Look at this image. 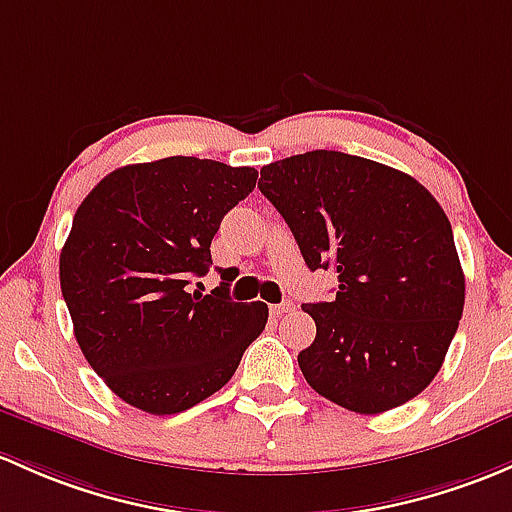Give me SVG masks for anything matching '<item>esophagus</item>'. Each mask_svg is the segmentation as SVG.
<instances>
[{
  "mask_svg": "<svg viewBox=\"0 0 512 512\" xmlns=\"http://www.w3.org/2000/svg\"><path fill=\"white\" fill-rule=\"evenodd\" d=\"M270 311L274 316L289 314V311H294V301H282V304H274V306H270Z\"/></svg>",
  "mask_w": 512,
  "mask_h": 512,
  "instance_id": "1",
  "label": "esophagus"
}]
</instances>
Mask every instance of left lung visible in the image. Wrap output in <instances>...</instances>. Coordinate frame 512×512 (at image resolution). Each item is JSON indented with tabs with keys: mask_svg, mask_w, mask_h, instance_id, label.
Segmentation results:
<instances>
[{
	"mask_svg": "<svg viewBox=\"0 0 512 512\" xmlns=\"http://www.w3.org/2000/svg\"><path fill=\"white\" fill-rule=\"evenodd\" d=\"M260 176L306 267L338 274L336 297L301 306L316 324L299 353L306 383L360 414L417 397L444 363L466 294L437 198L410 174L326 149L274 161Z\"/></svg>",
	"mask_w": 512,
	"mask_h": 512,
	"instance_id": "8db88e82",
	"label": "left lung"
}]
</instances>
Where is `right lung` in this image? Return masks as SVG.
I'll return each instance as SVG.
<instances>
[{
    "instance_id": "add662e5",
    "label": "right lung",
    "mask_w": 512,
    "mask_h": 512,
    "mask_svg": "<svg viewBox=\"0 0 512 512\" xmlns=\"http://www.w3.org/2000/svg\"><path fill=\"white\" fill-rule=\"evenodd\" d=\"M257 171L166 157L107 174L75 211L61 250V292L75 341L120 400L149 414L198 405L233 378L267 324V304L233 301L228 270L211 294L223 215L255 188Z\"/></svg>"
}]
</instances>
